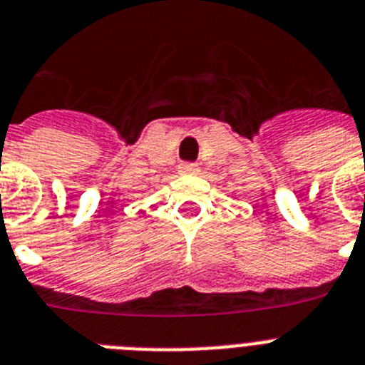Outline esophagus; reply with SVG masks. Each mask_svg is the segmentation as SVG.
Instances as JSON below:
<instances>
[{
  "mask_svg": "<svg viewBox=\"0 0 365 365\" xmlns=\"http://www.w3.org/2000/svg\"><path fill=\"white\" fill-rule=\"evenodd\" d=\"M198 170V165L195 163H182L180 165V173L182 174H195Z\"/></svg>",
  "mask_w": 365,
  "mask_h": 365,
  "instance_id": "1",
  "label": "esophagus"
}]
</instances>
